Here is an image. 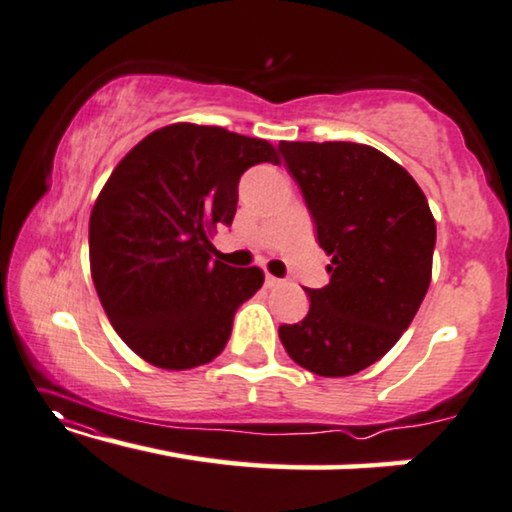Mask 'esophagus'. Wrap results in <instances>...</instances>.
Masks as SVG:
<instances>
[{
    "label": "esophagus",
    "instance_id": "esophagus-1",
    "mask_svg": "<svg viewBox=\"0 0 512 512\" xmlns=\"http://www.w3.org/2000/svg\"><path fill=\"white\" fill-rule=\"evenodd\" d=\"M280 278H276V276H266V280H264V285L269 287V289H273V287H278L280 285Z\"/></svg>",
    "mask_w": 512,
    "mask_h": 512
}]
</instances>
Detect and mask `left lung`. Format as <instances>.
I'll return each mask as SVG.
<instances>
[{"label": "left lung", "mask_w": 512, "mask_h": 512, "mask_svg": "<svg viewBox=\"0 0 512 512\" xmlns=\"http://www.w3.org/2000/svg\"><path fill=\"white\" fill-rule=\"evenodd\" d=\"M303 190L331 282L308 289L310 310L282 324L294 363L319 377H349L377 363L425 299L437 225L414 177L356 142H280Z\"/></svg>", "instance_id": "8db88e82"}]
</instances>
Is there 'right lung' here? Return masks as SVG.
<instances>
[{"instance_id":"add662e5","label":"right lung","mask_w":512,"mask_h":512,"mask_svg":"<svg viewBox=\"0 0 512 512\" xmlns=\"http://www.w3.org/2000/svg\"><path fill=\"white\" fill-rule=\"evenodd\" d=\"M280 163L276 147L188 121L149 133L119 160L89 218V266L114 331L144 361L190 370L223 352L236 308L264 282L259 266L213 259L241 174Z\"/></svg>"}]
</instances>
